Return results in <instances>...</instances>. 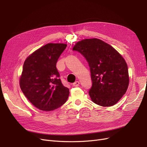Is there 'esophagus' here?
<instances>
[{"label": "esophagus", "mask_w": 147, "mask_h": 147, "mask_svg": "<svg viewBox=\"0 0 147 147\" xmlns=\"http://www.w3.org/2000/svg\"><path fill=\"white\" fill-rule=\"evenodd\" d=\"M79 84H80V82L78 81H77L73 83V86L75 87H77L79 86Z\"/></svg>", "instance_id": "esophagus-1"}]
</instances>
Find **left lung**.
<instances>
[{
  "mask_svg": "<svg viewBox=\"0 0 147 147\" xmlns=\"http://www.w3.org/2000/svg\"><path fill=\"white\" fill-rule=\"evenodd\" d=\"M73 50L80 53L90 66L91 100L103 107L116 104L129 83L127 65L123 57L109 44L96 38L78 42Z\"/></svg>",
  "mask_w": 147,
  "mask_h": 147,
  "instance_id": "8db88e82",
  "label": "left lung"
}]
</instances>
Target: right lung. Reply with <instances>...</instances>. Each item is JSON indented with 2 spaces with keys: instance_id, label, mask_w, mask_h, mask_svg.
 <instances>
[{
  "instance_id": "right-lung-1",
  "label": "right lung",
  "mask_w": 147,
  "mask_h": 147,
  "mask_svg": "<svg viewBox=\"0 0 147 147\" xmlns=\"http://www.w3.org/2000/svg\"><path fill=\"white\" fill-rule=\"evenodd\" d=\"M67 46L65 43H48L24 61L20 86L30 103L39 110H54L68 99L69 90L62 84L56 67Z\"/></svg>"
}]
</instances>
